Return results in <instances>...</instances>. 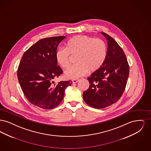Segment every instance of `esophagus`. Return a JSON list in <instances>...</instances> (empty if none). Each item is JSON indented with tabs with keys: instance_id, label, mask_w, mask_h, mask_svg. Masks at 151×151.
Here are the masks:
<instances>
[{
	"instance_id": "1",
	"label": "esophagus",
	"mask_w": 151,
	"mask_h": 151,
	"mask_svg": "<svg viewBox=\"0 0 151 151\" xmlns=\"http://www.w3.org/2000/svg\"><path fill=\"white\" fill-rule=\"evenodd\" d=\"M79 81V79H73L72 80V83H76Z\"/></svg>"
}]
</instances>
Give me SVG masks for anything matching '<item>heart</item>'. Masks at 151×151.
Masks as SVG:
<instances>
[{
	"label": "heart",
	"mask_w": 151,
	"mask_h": 151,
	"mask_svg": "<svg viewBox=\"0 0 151 151\" xmlns=\"http://www.w3.org/2000/svg\"><path fill=\"white\" fill-rule=\"evenodd\" d=\"M75 56L77 64L65 72V77L70 79L80 78L88 71L93 72L99 70L107 57L106 43L100 38L77 35L66 42L65 48L60 47L55 52L57 62L63 69L70 66L71 57Z\"/></svg>",
	"instance_id": "obj_1"
}]
</instances>
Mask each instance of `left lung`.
Returning <instances> with one entry per match:
<instances>
[{
    "label": "left lung",
    "mask_w": 151,
    "mask_h": 151,
    "mask_svg": "<svg viewBox=\"0 0 151 151\" xmlns=\"http://www.w3.org/2000/svg\"><path fill=\"white\" fill-rule=\"evenodd\" d=\"M101 34L108 41L107 57L100 68L88 78L89 87L83 94L86 103L96 109L106 108L117 102L129 75V65L122 48L108 34Z\"/></svg>",
    "instance_id": "1"
}]
</instances>
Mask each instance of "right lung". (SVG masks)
I'll use <instances>...</instances> for the list:
<instances>
[{
    "instance_id": "1",
    "label": "right lung",
    "mask_w": 151,
    "mask_h": 151,
    "mask_svg": "<svg viewBox=\"0 0 151 151\" xmlns=\"http://www.w3.org/2000/svg\"><path fill=\"white\" fill-rule=\"evenodd\" d=\"M65 36L41 39L23 54L17 70L22 91L30 103L43 109H52L62 101L65 90L71 80L52 84L63 71L57 65L55 52Z\"/></svg>"
}]
</instances>
